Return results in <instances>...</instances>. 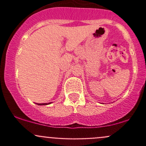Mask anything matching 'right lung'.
Returning a JSON list of instances; mask_svg holds the SVG:
<instances>
[{
	"label": "right lung",
	"instance_id": "right-lung-1",
	"mask_svg": "<svg viewBox=\"0 0 146 146\" xmlns=\"http://www.w3.org/2000/svg\"><path fill=\"white\" fill-rule=\"evenodd\" d=\"M51 102H49V103H40V104H39V103H37L36 104H38V105H47V104H51Z\"/></svg>",
	"mask_w": 146,
	"mask_h": 146
}]
</instances>
